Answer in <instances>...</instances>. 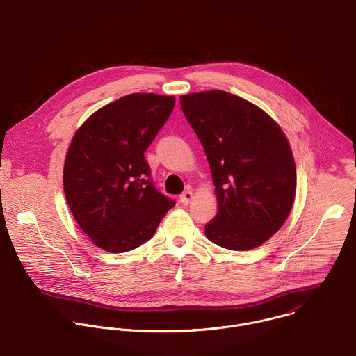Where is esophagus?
Returning a JSON list of instances; mask_svg holds the SVG:
<instances>
[{"mask_svg":"<svg viewBox=\"0 0 356 356\" xmlns=\"http://www.w3.org/2000/svg\"><path fill=\"white\" fill-rule=\"evenodd\" d=\"M193 197H194L193 191H191V190H186V191L180 195V202H181L183 205H188V204L191 202Z\"/></svg>","mask_w":356,"mask_h":356,"instance_id":"obj_1","label":"esophagus"}]
</instances>
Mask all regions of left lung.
Here are the masks:
<instances>
[{
	"label": "left lung",
	"mask_w": 356,
	"mask_h": 356,
	"mask_svg": "<svg viewBox=\"0 0 356 356\" xmlns=\"http://www.w3.org/2000/svg\"><path fill=\"white\" fill-rule=\"evenodd\" d=\"M180 105L204 147L218 198L205 236L233 251L259 247L284 225L296 198L286 134L259 106L222 90L181 95Z\"/></svg>",
	"instance_id": "obj_1"
}]
</instances>
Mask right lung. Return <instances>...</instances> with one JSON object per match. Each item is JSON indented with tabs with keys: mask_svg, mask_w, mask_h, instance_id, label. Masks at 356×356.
Segmentation results:
<instances>
[{
	"mask_svg": "<svg viewBox=\"0 0 356 356\" xmlns=\"http://www.w3.org/2000/svg\"><path fill=\"white\" fill-rule=\"evenodd\" d=\"M173 95L129 94L95 111L74 133L63 191L80 229L108 252L148 241L175 201L151 181L144 152L170 116Z\"/></svg>",
	"mask_w": 356,
	"mask_h": 356,
	"instance_id": "add662e5",
	"label": "right lung"
}]
</instances>
